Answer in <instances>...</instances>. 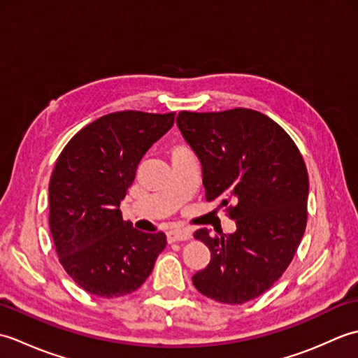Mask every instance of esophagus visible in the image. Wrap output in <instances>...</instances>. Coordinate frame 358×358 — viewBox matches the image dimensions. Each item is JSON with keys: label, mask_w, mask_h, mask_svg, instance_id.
<instances>
[{"label": "esophagus", "mask_w": 358, "mask_h": 358, "mask_svg": "<svg viewBox=\"0 0 358 358\" xmlns=\"http://www.w3.org/2000/svg\"><path fill=\"white\" fill-rule=\"evenodd\" d=\"M191 232L185 231V229H173L166 232V238L169 243H175V241H186V240H191Z\"/></svg>", "instance_id": "esophagus-1"}]
</instances>
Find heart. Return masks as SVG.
I'll list each match as a JSON object with an SVG mask.
<instances>
[{
  "label": "heart",
  "mask_w": 358,
  "mask_h": 358,
  "mask_svg": "<svg viewBox=\"0 0 358 358\" xmlns=\"http://www.w3.org/2000/svg\"><path fill=\"white\" fill-rule=\"evenodd\" d=\"M175 149H183V148H175Z\"/></svg>",
  "instance_id": "b5f03b06"
}]
</instances>
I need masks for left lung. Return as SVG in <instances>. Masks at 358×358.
<instances>
[{
    "instance_id": "1",
    "label": "left lung",
    "mask_w": 358,
    "mask_h": 358,
    "mask_svg": "<svg viewBox=\"0 0 358 358\" xmlns=\"http://www.w3.org/2000/svg\"><path fill=\"white\" fill-rule=\"evenodd\" d=\"M177 124L201 162L206 200H222L237 224L227 235L194 234L210 262L192 283L226 305L254 300L283 275L305 234V159L283 127L252 109L181 110Z\"/></svg>"
}]
</instances>
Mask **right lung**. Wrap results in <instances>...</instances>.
<instances>
[{
  "label": "right lung",
  "mask_w": 358,
  "mask_h": 358,
  "mask_svg": "<svg viewBox=\"0 0 358 358\" xmlns=\"http://www.w3.org/2000/svg\"><path fill=\"white\" fill-rule=\"evenodd\" d=\"M175 112H112L75 134L49 183V227L59 263L86 292L113 299L136 291L166 248L163 232L123 222L120 203L148 149Z\"/></svg>",
  "instance_id": "obj_1"
}]
</instances>
